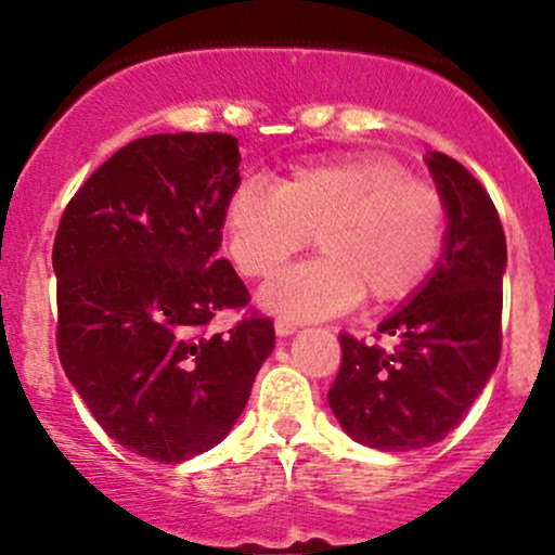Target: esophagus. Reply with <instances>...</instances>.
Instances as JSON below:
<instances>
[{
  "label": "esophagus",
  "mask_w": 555,
  "mask_h": 555,
  "mask_svg": "<svg viewBox=\"0 0 555 555\" xmlns=\"http://www.w3.org/2000/svg\"><path fill=\"white\" fill-rule=\"evenodd\" d=\"M273 328H276L279 336H289L297 331V323L289 321V318H276V321H273Z\"/></svg>",
  "instance_id": "esophagus-1"
}]
</instances>
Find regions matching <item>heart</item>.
Listing matches in <instances>:
<instances>
[{"mask_svg": "<svg viewBox=\"0 0 555 555\" xmlns=\"http://www.w3.org/2000/svg\"><path fill=\"white\" fill-rule=\"evenodd\" d=\"M446 221L433 184L375 154L295 164L276 190L242 180L224 208L229 256L247 279H269L315 234L321 256L282 271L260 295L289 321L347 313L362 295L373 305L406 299L441 256Z\"/></svg>", "mask_w": 555, "mask_h": 555, "instance_id": "obj_1", "label": "heart"}]
</instances>
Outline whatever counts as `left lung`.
I'll return each instance as SVG.
<instances>
[{
    "mask_svg": "<svg viewBox=\"0 0 555 555\" xmlns=\"http://www.w3.org/2000/svg\"><path fill=\"white\" fill-rule=\"evenodd\" d=\"M428 167L446 201L443 260L410 305L388 315L375 339L339 334L341 365L328 404L354 441L412 451L441 441L486 388L501 354L506 234L488 190L456 158Z\"/></svg>",
    "mask_w": 555,
    "mask_h": 555,
    "instance_id": "1",
    "label": "left lung"
}]
</instances>
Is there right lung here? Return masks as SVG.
I'll return each mask as SVG.
<instances>
[{
    "mask_svg": "<svg viewBox=\"0 0 555 555\" xmlns=\"http://www.w3.org/2000/svg\"><path fill=\"white\" fill-rule=\"evenodd\" d=\"M237 164L227 132L132 140L80 184L54 237L62 367L106 436L164 464L232 430L273 349L271 318L216 256ZM224 309L246 315L211 335Z\"/></svg>",
    "mask_w": 555,
    "mask_h": 555,
    "instance_id": "add662e5",
    "label": "right lung"
}]
</instances>
